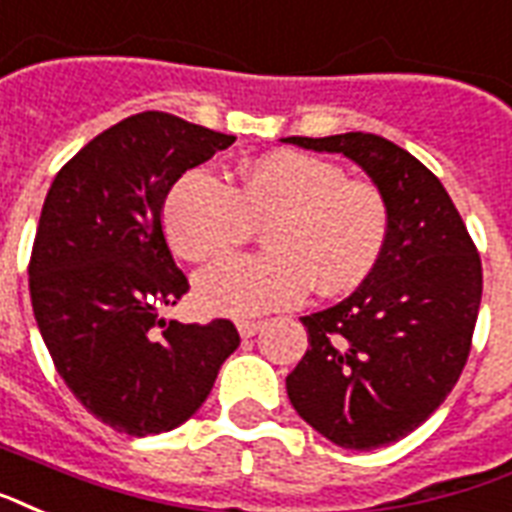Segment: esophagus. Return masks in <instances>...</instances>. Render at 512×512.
<instances>
[{"label":"esophagus","instance_id":"esophagus-1","mask_svg":"<svg viewBox=\"0 0 512 512\" xmlns=\"http://www.w3.org/2000/svg\"><path fill=\"white\" fill-rule=\"evenodd\" d=\"M260 325H263V322H257V319H241L239 325V335L241 338H252V335L257 333V330H260Z\"/></svg>","mask_w":512,"mask_h":512}]
</instances>
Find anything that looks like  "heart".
Here are the masks:
<instances>
[{
	"label": "heart",
	"instance_id": "b5f03b06",
	"mask_svg": "<svg viewBox=\"0 0 512 512\" xmlns=\"http://www.w3.org/2000/svg\"><path fill=\"white\" fill-rule=\"evenodd\" d=\"M179 257L204 263L244 247L265 225L268 255L228 257L198 273L195 300L209 314L255 317L317 295L360 287L392 236V206L370 179L295 150L265 152L233 187L212 171L182 174L163 206Z\"/></svg>",
	"mask_w": 512,
	"mask_h": 512
}]
</instances>
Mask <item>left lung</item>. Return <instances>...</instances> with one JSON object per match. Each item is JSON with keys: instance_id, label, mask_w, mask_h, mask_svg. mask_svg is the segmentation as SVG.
I'll use <instances>...</instances> for the list:
<instances>
[{"instance_id": "8db88e82", "label": "left lung", "mask_w": 512, "mask_h": 512, "mask_svg": "<svg viewBox=\"0 0 512 512\" xmlns=\"http://www.w3.org/2000/svg\"><path fill=\"white\" fill-rule=\"evenodd\" d=\"M284 142L343 152L392 206L381 263L338 306L303 317L308 349L287 376L300 419L335 446H389L438 411L462 376L481 308V255L440 179L395 142L360 131Z\"/></svg>"}]
</instances>
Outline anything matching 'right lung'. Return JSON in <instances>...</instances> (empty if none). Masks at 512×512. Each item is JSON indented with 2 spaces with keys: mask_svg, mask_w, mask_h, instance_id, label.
I'll use <instances>...</instances> for the list:
<instances>
[{
  "mask_svg": "<svg viewBox=\"0 0 512 512\" xmlns=\"http://www.w3.org/2000/svg\"><path fill=\"white\" fill-rule=\"evenodd\" d=\"M236 136L139 112L85 144L48 190L29 290L58 376L107 427L144 438L179 427L239 346L230 319H161L190 284L163 233L166 195Z\"/></svg>",
  "mask_w": 512,
  "mask_h": 512,
  "instance_id": "add662e5",
  "label": "right lung"
}]
</instances>
